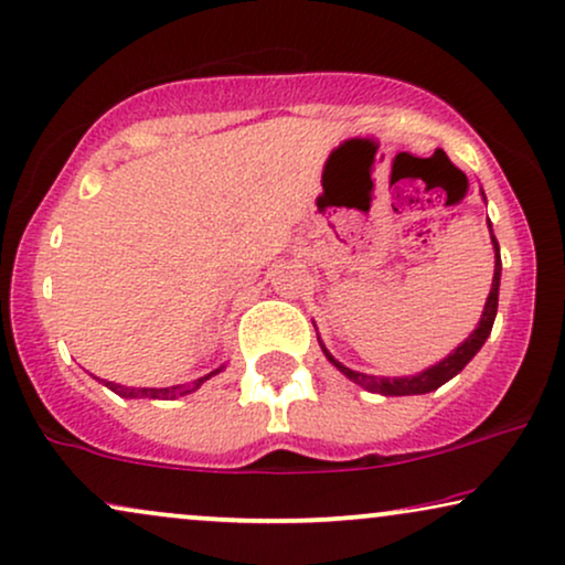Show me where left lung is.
I'll return each mask as SVG.
<instances>
[{"instance_id": "left-lung-1", "label": "left lung", "mask_w": 565, "mask_h": 565, "mask_svg": "<svg viewBox=\"0 0 565 565\" xmlns=\"http://www.w3.org/2000/svg\"><path fill=\"white\" fill-rule=\"evenodd\" d=\"M489 223V217H487ZM489 234H492V223H489ZM492 247H494V276H492V289H489V297H487V305H484V312H481V321L477 326V331H473L471 337L466 339L460 348H455L450 355H447L441 363L431 365V369L416 373V376H397V379H384V376H369V373H360V371H352L348 365H342L339 360L331 355L329 350L323 348L321 337H318V342H321V350L323 355L331 360V363L337 365L339 371L344 373V376L350 379V382H355L363 386V390L369 392H379L384 394V397H405V394H426V392H434L439 390L441 384L450 382L452 376H458L460 371L466 369L468 360H471L477 352L481 350V344L487 342L489 331H492V323H494V316H498V295H500V270H502V263H500V244L494 239L492 234Z\"/></svg>"}]
</instances>
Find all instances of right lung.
Returning a JSON list of instances; mask_svg holds the SVG:
<instances>
[{"label": "right lung", "instance_id": "right-lung-1", "mask_svg": "<svg viewBox=\"0 0 565 565\" xmlns=\"http://www.w3.org/2000/svg\"><path fill=\"white\" fill-rule=\"evenodd\" d=\"M223 371V365L221 369H215V371H210L207 376H202V379H196V382H192V384H179V386H162V390H147V386H141V390H136V386H120V384H113V382H105V386H110V390L115 392V394H120V397H149V399H175V397H183V394H192V392H196L200 390L202 384L207 382L210 376H215V373H221Z\"/></svg>", "mask_w": 565, "mask_h": 565}]
</instances>
